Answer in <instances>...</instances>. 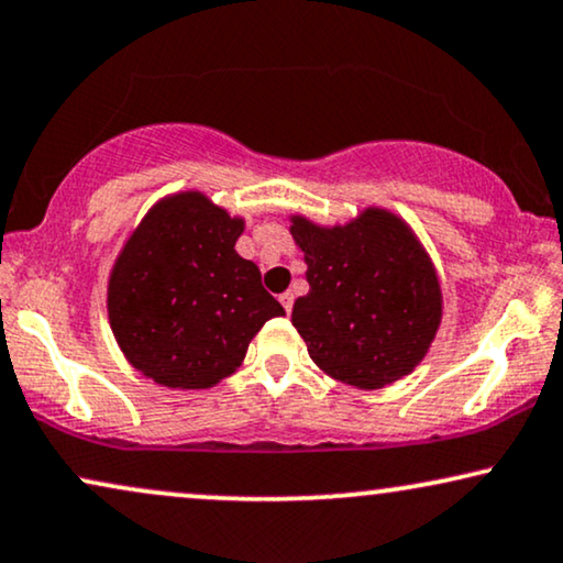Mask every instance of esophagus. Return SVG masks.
I'll return each instance as SVG.
<instances>
[{"label": "esophagus", "instance_id": "obj_1", "mask_svg": "<svg viewBox=\"0 0 563 563\" xmlns=\"http://www.w3.org/2000/svg\"><path fill=\"white\" fill-rule=\"evenodd\" d=\"M279 302H282V308L287 310V316L291 312V305H295V295H291V291H284V295L279 297Z\"/></svg>", "mask_w": 563, "mask_h": 563}]
</instances>
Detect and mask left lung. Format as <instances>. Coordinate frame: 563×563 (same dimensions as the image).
Masks as SVG:
<instances>
[{"instance_id": "8db88e82", "label": "left lung", "mask_w": 563, "mask_h": 563, "mask_svg": "<svg viewBox=\"0 0 563 563\" xmlns=\"http://www.w3.org/2000/svg\"><path fill=\"white\" fill-rule=\"evenodd\" d=\"M310 291L291 323L325 375L377 390L413 372L442 320V289L404 219L364 209L349 224L320 228L291 217Z\"/></svg>"}]
</instances>
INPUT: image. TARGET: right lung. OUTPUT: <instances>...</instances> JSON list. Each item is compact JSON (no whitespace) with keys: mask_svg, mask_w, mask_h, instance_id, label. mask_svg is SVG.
I'll use <instances>...</instances> for the list:
<instances>
[{"mask_svg":"<svg viewBox=\"0 0 563 563\" xmlns=\"http://www.w3.org/2000/svg\"><path fill=\"white\" fill-rule=\"evenodd\" d=\"M245 222L199 191L167 196L139 222L108 279L121 352L157 385L203 390L230 377L284 308L235 251Z\"/></svg>","mask_w":563,"mask_h":563,"instance_id":"1","label":"right lung"}]
</instances>
